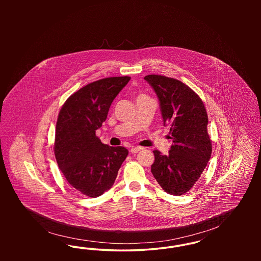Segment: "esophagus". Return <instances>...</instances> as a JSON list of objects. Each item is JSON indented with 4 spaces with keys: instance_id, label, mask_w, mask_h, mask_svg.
<instances>
[{
    "instance_id": "obj_1",
    "label": "esophagus",
    "mask_w": 261,
    "mask_h": 261,
    "mask_svg": "<svg viewBox=\"0 0 261 261\" xmlns=\"http://www.w3.org/2000/svg\"><path fill=\"white\" fill-rule=\"evenodd\" d=\"M143 149L142 147H133V148H131L130 149V151L132 152V153H137V152H139V151H141Z\"/></svg>"
}]
</instances>
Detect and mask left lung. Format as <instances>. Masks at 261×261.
Segmentation results:
<instances>
[{
  "label": "left lung",
  "instance_id": "8db88e82",
  "mask_svg": "<svg viewBox=\"0 0 261 261\" xmlns=\"http://www.w3.org/2000/svg\"><path fill=\"white\" fill-rule=\"evenodd\" d=\"M145 80L160 99L163 122L170 126L173 140L167 155L153 150L151 173L164 192L181 196L199 180L211 159L207 113L199 96L183 82L155 74Z\"/></svg>",
  "mask_w": 261,
  "mask_h": 261
}]
</instances>
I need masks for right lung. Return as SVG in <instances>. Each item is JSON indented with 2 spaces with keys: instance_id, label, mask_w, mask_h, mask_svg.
<instances>
[{
  "instance_id": "obj_1",
  "label": "right lung",
  "mask_w": 261,
  "mask_h": 261,
  "mask_svg": "<svg viewBox=\"0 0 261 261\" xmlns=\"http://www.w3.org/2000/svg\"><path fill=\"white\" fill-rule=\"evenodd\" d=\"M131 77H109L92 82L63 103L57 121L55 155L70 186L97 198L112 188L128 155L124 147L105 145L96 130L106 121L113 99Z\"/></svg>"
}]
</instances>
